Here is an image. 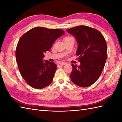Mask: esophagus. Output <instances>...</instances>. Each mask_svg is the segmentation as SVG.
<instances>
[{
  "label": "esophagus",
  "mask_w": 122,
  "mask_h": 122,
  "mask_svg": "<svg viewBox=\"0 0 122 122\" xmlns=\"http://www.w3.org/2000/svg\"><path fill=\"white\" fill-rule=\"evenodd\" d=\"M65 65H66V63L65 62H62V63H59L57 65H58L59 66H63Z\"/></svg>",
  "instance_id": "34e87169"
}]
</instances>
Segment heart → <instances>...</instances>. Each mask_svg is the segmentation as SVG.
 I'll return each mask as SVG.
<instances>
[{
	"label": "heart",
	"mask_w": 122,
	"mask_h": 122,
	"mask_svg": "<svg viewBox=\"0 0 122 122\" xmlns=\"http://www.w3.org/2000/svg\"><path fill=\"white\" fill-rule=\"evenodd\" d=\"M70 38V37H66L65 38V39H67V38Z\"/></svg>",
	"instance_id": "b5f03b06"
}]
</instances>
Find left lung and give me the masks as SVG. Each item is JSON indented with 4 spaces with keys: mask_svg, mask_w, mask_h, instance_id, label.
Wrapping results in <instances>:
<instances>
[{
    "mask_svg": "<svg viewBox=\"0 0 122 122\" xmlns=\"http://www.w3.org/2000/svg\"><path fill=\"white\" fill-rule=\"evenodd\" d=\"M76 38L80 66L72 64L71 80L82 87L92 85L99 78L105 67L107 57V46L101 32L85 25H79L67 29Z\"/></svg>",
    "mask_w": 122,
    "mask_h": 122,
    "instance_id": "left-lung-1",
    "label": "left lung"
}]
</instances>
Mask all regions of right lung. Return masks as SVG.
I'll return each mask as SVG.
<instances>
[{"label":"right lung","mask_w":122,"mask_h":122,"mask_svg":"<svg viewBox=\"0 0 122 122\" xmlns=\"http://www.w3.org/2000/svg\"><path fill=\"white\" fill-rule=\"evenodd\" d=\"M65 34L59 29L35 27L25 32L17 44L15 56L21 75L32 87L41 89L51 84L56 65L43 61L44 53L55 41Z\"/></svg>","instance_id":"obj_1"}]
</instances>
